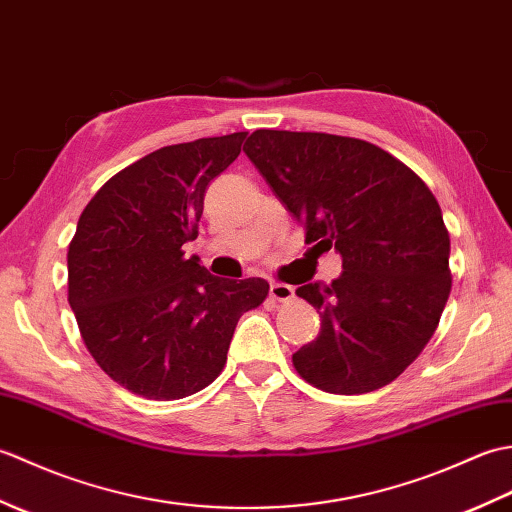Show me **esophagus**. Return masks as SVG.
<instances>
[{
  "label": "esophagus",
  "mask_w": 512,
  "mask_h": 512,
  "mask_svg": "<svg viewBox=\"0 0 512 512\" xmlns=\"http://www.w3.org/2000/svg\"><path fill=\"white\" fill-rule=\"evenodd\" d=\"M270 297L275 301H290L295 297V288L288 284H281V281H273V284H270Z\"/></svg>",
  "instance_id": "1"
}]
</instances>
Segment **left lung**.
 Here are the masks:
<instances>
[{
  "instance_id": "obj_1",
  "label": "left lung",
  "mask_w": 512,
  "mask_h": 512,
  "mask_svg": "<svg viewBox=\"0 0 512 512\" xmlns=\"http://www.w3.org/2000/svg\"><path fill=\"white\" fill-rule=\"evenodd\" d=\"M244 154L306 242L334 246L343 273L297 295L321 332L292 354L303 380L330 394H367L416 361L451 292V239L427 184L367 140L257 129Z\"/></svg>"
}]
</instances>
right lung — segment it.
Segmentation results:
<instances>
[{"label": "right lung", "instance_id": "right-lung-1", "mask_svg": "<svg viewBox=\"0 0 512 512\" xmlns=\"http://www.w3.org/2000/svg\"><path fill=\"white\" fill-rule=\"evenodd\" d=\"M246 132L151 151L85 206L68 250V301L83 343L114 383L149 400L211 385L235 325L268 281L220 279L182 244L198 237L204 191Z\"/></svg>", "mask_w": 512, "mask_h": 512}]
</instances>
